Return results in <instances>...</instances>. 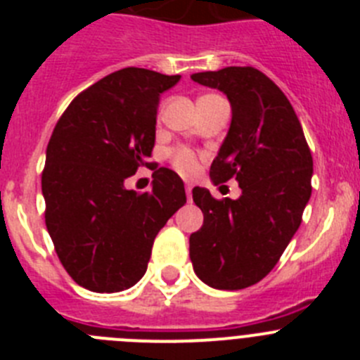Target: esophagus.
I'll return each mask as SVG.
<instances>
[{
	"label": "esophagus",
	"instance_id": "34e87169",
	"mask_svg": "<svg viewBox=\"0 0 360 360\" xmlns=\"http://www.w3.org/2000/svg\"><path fill=\"white\" fill-rule=\"evenodd\" d=\"M191 191H193V186L186 184V195H187V198H189V200H191Z\"/></svg>",
	"mask_w": 360,
	"mask_h": 360
}]
</instances>
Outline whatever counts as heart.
Here are the masks:
<instances>
[{"mask_svg": "<svg viewBox=\"0 0 360 360\" xmlns=\"http://www.w3.org/2000/svg\"><path fill=\"white\" fill-rule=\"evenodd\" d=\"M203 97H209V95H203ZM169 160L174 169L184 176H193L198 171V157L193 149L186 148V146H176L171 149Z\"/></svg>", "mask_w": 360, "mask_h": 360, "instance_id": "1", "label": "heart"}]
</instances>
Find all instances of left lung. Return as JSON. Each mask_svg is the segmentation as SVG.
I'll list each match as a JSON object with an SVG mask.
<instances>
[{
  "instance_id": "8db88e82",
  "label": "left lung",
  "mask_w": 360,
  "mask_h": 360,
  "mask_svg": "<svg viewBox=\"0 0 360 360\" xmlns=\"http://www.w3.org/2000/svg\"><path fill=\"white\" fill-rule=\"evenodd\" d=\"M198 84L224 91L232 120L211 178H236L238 200H216L193 189L203 225L189 238L196 276L218 290H241L262 281L279 262L301 225L311 195L310 148L287 95L252 66L193 73Z\"/></svg>"
}]
</instances>
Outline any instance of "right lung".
<instances>
[{
  "mask_svg": "<svg viewBox=\"0 0 360 360\" xmlns=\"http://www.w3.org/2000/svg\"><path fill=\"white\" fill-rule=\"evenodd\" d=\"M180 81L146 68H122L86 88L57 120L41 187L44 224L73 281L91 292H120L144 276L153 241L186 203L182 178L148 162L160 94ZM141 167L153 189L128 191Z\"/></svg>",
  "mask_w": 360,
  "mask_h": 360,
  "instance_id": "obj_1",
  "label": "right lung"
}]
</instances>
